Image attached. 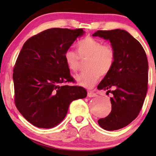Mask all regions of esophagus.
<instances>
[{"mask_svg":"<svg viewBox=\"0 0 156 156\" xmlns=\"http://www.w3.org/2000/svg\"><path fill=\"white\" fill-rule=\"evenodd\" d=\"M88 97H97V94L93 91H89L88 92Z\"/></svg>","mask_w":156,"mask_h":156,"instance_id":"34e87169","label":"esophagus"}]
</instances>
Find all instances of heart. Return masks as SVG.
<instances>
[{"instance_id": "1", "label": "heart", "mask_w": 156, "mask_h": 156, "mask_svg": "<svg viewBox=\"0 0 156 156\" xmlns=\"http://www.w3.org/2000/svg\"><path fill=\"white\" fill-rule=\"evenodd\" d=\"M79 57L81 59L88 58L86 69L82 73L75 76L76 83L86 88L93 87L100 78L105 76L114 67L116 52L110 44H103L99 40L86 37L80 40L76 45ZM79 57L71 50L65 51L64 54L65 62L71 71L77 72L80 67Z\"/></svg>"}]
</instances>
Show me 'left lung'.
Returning <instances> with one entry per match:
<instances>
[{
  "label": "left lung",
  "mask_w": 156,
  "mask_h": 156,
  "mask_svg": "<svg viewBox=\"0 0 156 156\" xmlns=\"http://www.w3.org/2000/svg\"><path fill=\"white\" fill-rule=\"evenodd\" d=\"M92 36L109 40L116 52L114 67L97 87L113 94L112 111L98 123L107 131L121 129L138 116L144 104L148 90L146 54L140 42L123 30H98Z\"/></svg>",
  "instance_id": "8db88e82"
}]
</instances>
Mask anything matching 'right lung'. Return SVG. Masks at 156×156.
Instances as JSON below:
<instances>
[{"label": "right lung", "instance_id": "right-lung-1", "mask_svg": "<svg viewBox=\"0 0 156 156\" xmlns=\"http://www.w3.org/2000/svg\"><path fill=\"white\" fill-rule=\"evenodd\" d=\"M84 33L81 28H50L23 44L12 74L15 104L35 126H56L65 118L72 101L87 97L82 87L62 85L74 80L64 54Z\"/></svg>", "mask_w": 156, "mask_h": 156}]
</instances>
